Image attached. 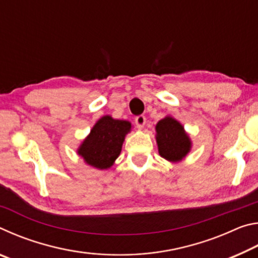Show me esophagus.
Wrapping results in <instances>:
<instances>
[{
    "label": "esophagus",
    "mask_w": 258,
    "mask_h": 258,
    "mask_svg": "<svg viewBox=\"0 0 258 258\" xmlns=\"http://www.w3.org/2000/svg\"><path fill=\"white\" fill-rule=\"evenodd\" d=\"M146 121H147L146 117L143 116V115H140V116H138V117H137V118H135V125H137V127H138V128L141 130V128L145 127Z\"/></svg>",
    "instance_id": "34e87169"
}]
</instances>
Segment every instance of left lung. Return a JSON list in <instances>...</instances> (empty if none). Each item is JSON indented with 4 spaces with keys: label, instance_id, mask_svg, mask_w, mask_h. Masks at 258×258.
Segmentation results:
<instances>
[{
    "label": "left lung",
    "instance_id": "1",
    "mask_svg": "<svg viewBox=\"0 0 258 258\" xmlns=\"http://www.w3.org/2000/svg\"><path fill=\"white\" fill-rule=\"evenodd\" d=\"M156 140L159 155L166 160L177 163L191 150V140L180 121L166 116L156 125Z\"/></svg>",
    "mask_w": 258,
    "mask_h": 258
}]
</instances>
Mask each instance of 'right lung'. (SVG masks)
Here are the masks:
<instances>
[{
    "label": "right lung",
    "instance_id": "obj_1",
    "mask_svg": "<svg viewBox=\"0 0 258 258\" xmlns=\"http://www.w3.org/2000/svg\"><path fill=\"white\" fill-rule=\"evenodd\" d=\"M127 120L113 119L111 116H103L91 130L77 150L87 165L98 169L111 167L123 147L126 134L131 132Z\"/></svg>",
    "mask_w": 258,
    "mask_h": 258
}]
</instances>
